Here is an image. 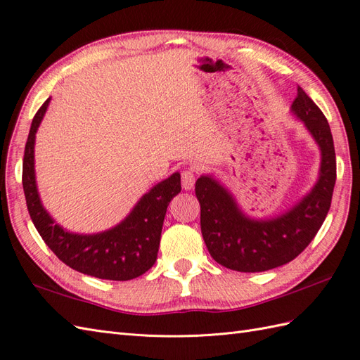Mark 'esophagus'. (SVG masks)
<instances>
[{"label": "esophagus", "instance_id": "esophagus-1", "mask_svg": "<svg viewBox=\"0 0 360 360\" xmlns=\"http://www.w3.org/2000/svg\"><path fill=\"white\" fill-rule=\"evenodd\" d=\"M198 176V170L196 169H186L181 174V181H182V188L184 190H191L194 187V182H196Z\"/></svg>", "mask_w": 360, "mask_h": 360}]
</instances>
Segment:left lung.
<instances>
[{"label": "left lung", "mask_w": 360, "mask_h": 360, "mask_svg": "<svg viewBox=\"0 0 360 360\" xmlns=\"http://www.w3.org/2000/svg\"><path fill=\"white\" fill-rule=\"evenodd\" d=\"M291 108L321 149L320 179L291 211L277 219L250 220L217 181L210 176L196 181L194 191L200 203L202 237L212 259L226 269L258 273L288 264L309 245L330 208L336 181L330 127L300 86Z\"/></svg>", "instance_id": "left-lung-1"}]
</instances>
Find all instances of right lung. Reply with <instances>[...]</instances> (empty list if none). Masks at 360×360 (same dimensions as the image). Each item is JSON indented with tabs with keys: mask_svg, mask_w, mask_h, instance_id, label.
<instances>
[{
	"mask_svg": "<svg viewBox=\"0 0 360 360\" xmlns=\"http://www.w3.org/2000/svg\"><path fill=\"white\" fill-rule=\"evenodd\" d=\"M49 99L37 110L25 143L22 186L27 208L40 237L57 258L79 273L107 281H131L155 264L162 221L170 200L181 191V174L157 184L116 228L96 235L69 233L40 203L34 179V137Z\"/></svg>",
	"mask_w": 360,
	"mask_h": 360,
	"instance_id": "add662e5",
	"label": "right lung"
}]
</instances>
